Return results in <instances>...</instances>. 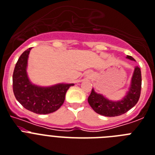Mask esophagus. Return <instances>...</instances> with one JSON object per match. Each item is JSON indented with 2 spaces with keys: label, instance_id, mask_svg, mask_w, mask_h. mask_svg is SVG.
Here are the masks:
<instances>
[{
  "label": "esophagus",
  "instance_id": "34e87169",
  "mask_svg": "<svg viewBox=\"0 0 155 155\" xmlns=\"http://www.w3.org/2000/svg\"><path fill=\"white\" fill-rule=\"evenodd\" d=\"M85 77H86L87 79H91V78L92 77V73H91V71H87V72L85 73Z\"/></svg>",
  "mask_w": 155,
  "mask_h": 155
}]
</instances>
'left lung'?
Returning <instances> with one entry per match:
<instances>
[{"label": "left lung", "instance_id": "obj_1", "mask_svg": "<svg viewBox=\"0 0 155 155\" xmlns=\"http://www.w3.org/2000/svg\"><path fill=\"white\" fill-rule=\"evenodd\" d=\"M127 59L134 61V58L130 56H127ZM141 85L142 76L140 68L139 67H135L130 87L123 99L114 101L101 94H98L92 88L87 101L91 108L98 114L107 117L119 116L127 112L138 103L140 97Z\"/></svg>", "mask_w": 155, "mask_h": 155}]
</instances>
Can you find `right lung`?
I'll return each instance as SVG.
<instances>
[{"label": "right lung", "instance_id": "add662e5", "mask_svg": "<svg viewBox=\"0 0 155 155\" xmlns=\"http://www.w3.org/2000/svg\"><path fill=\"white\" fill-rule=\"evenodd\" d=\"M31 49L24 51L16 62L12 75L13 93L16 100L27 110L36 114H50L62 106L67 91L74 84H57L48 87L32 84L27 73Z\"/></svg>", "mask_w": 155, "mask_h": 155}]
</instances>
